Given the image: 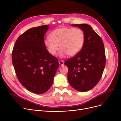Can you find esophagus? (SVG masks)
Masks as SVG:
<instances>
[{
  "label": "esophagus",
  "mask_w": 121,
  "mask_h": 121,
  "mask_svg": "<svg viewBox=\"0 0 121 121\" xmlns=\"http://www.w3.org/2000/svg\"><path fill=\"white\" fill-rule=\"evenodd\" d=\"M59 63L60 65H61V66H63L64 65V61H62V60H60V61H59Z\"/></svg>",
  "instance_id": "34e87169"
}]
</instances>
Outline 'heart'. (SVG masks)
I'll return each instance as SVG.
<instances>
[{
	"instance_id": "1",
	"label": "heart",
	"mask_w": 121,
	"mask_h": 121,
	"mask_svg": "<svg viewBox=\"0 0 121 121\" xmlns=\"http://www.w3.org/2000/svg\"><path fill=\"white\" fill-rule=\"evenodd\" d=\"M49 38L45 40L44 45L49 53L55 55L59 46L61 57L66 54L75 56L82 50L85 43V34L79 28H57L50 34Z\"/></svg>"
}]
</instances>
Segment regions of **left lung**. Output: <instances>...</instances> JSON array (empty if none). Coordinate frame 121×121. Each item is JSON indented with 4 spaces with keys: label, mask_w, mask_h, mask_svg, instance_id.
Masks as SVG:
<instances>
[{
    "label": "left lung",
    "mask_w": 121,
    "mask_h": 121,
    "mask_svg": "<svg viewBox=\"0 0 121 121\" xmlns=\"http://www.w3.org/2000/svg\"><path fill=\"white\" fill-rule=\"evenodd\" d=\"M81 29L85 34V43L82 50L75 56L68 59V80L76 90L86 92L95 86L102 77L105 66L104 46L101 38L91 26L71 25Z\"/></svg>",
    "instance_id": "obj_1"
}]
</instances>
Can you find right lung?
<instances>
[{
    "mask_svg": "<svg viewBox=\"0 0 121 121\" xmlns=\"http://www.w3.org/2000/svg\"><path fill=\"white\" fill-rule=\"evenodd\" d=\"M48 25L30 28L21 35L14 46L13 65L20 83L36 94L48 91L53 83L59 65L44 45Z\"/></svg>",
    "mask_w": 121,
    "mask_h": 121,
    "instance_id": "obj_1",
    "label": "right lung"
}]
</instances>
